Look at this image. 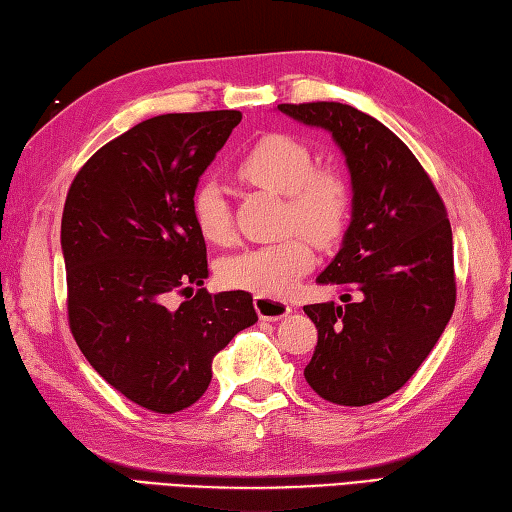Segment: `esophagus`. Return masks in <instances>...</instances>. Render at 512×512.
<instances>
[{
	"instance_id": "obj_1",
	"label": "esophagus",
	"mask_w": 512,
	"mask_h": 512,
	"mask_svg": "<svg viewBox=\"0 0 512 512\" xmlns=\"http://www.w3.org/2000/svg\"><path fill=\"white\" fill-rule=\"evenodd\" d=\"M254 307H256V314H258L260 320H278V318L287 316L291 311L287 302L278 300V298H271V296H256Z\"/></svg>"
}]
</instances>
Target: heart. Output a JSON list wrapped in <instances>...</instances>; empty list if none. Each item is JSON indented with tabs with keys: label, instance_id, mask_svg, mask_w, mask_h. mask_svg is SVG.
Listing matches in <instances>:
<instances>
[{
	"label": "heart",
	"instance_id": "b5f03b06",
	"mask_svg": "<svg viewBox=\"0 0 512 512\" xmlns=\"http://www.w3.org/2000/svg\"><path fill=\"white\" fill-rule=\"evenodd\" d=\"M236 176L260 190L285 194V225L302 227L318 243L338 238L351 210V187L331 165H314L305 143L289 134H265L236 163ZM190 216L207 243L232 241V210L223 187L205 181L190 196ZM307 234L294 232L280 241L243 249L218 263V278L229 289L256 296H285L314 265Z\"/></svg>",
	"mask_w": 512,
	"mask_h": 512
}]
</instances>
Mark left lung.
Masks as SVG:
<instances>
[{
	"label": "left lung",
	"instance_id": "8db88e82",
	"mask_svg": "<svg viewBox=\"0 0 512 512\" xmlns=\"http://www.w3.org/2000/svg\"><path fill=\"white\" fill-rule=\"evenodd\" d=\"M331 132L353 185L342 249L318 276L344 305H307L318 329L305 380L322 400L367 406L402 389L455 309L453 232L442 196L406 143L347 103H280Z\"/></svg>",
	"mask_w": 512,
	"mask_h": 512
}]
</instances>
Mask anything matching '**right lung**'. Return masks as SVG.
<instances>
[{
    "mask_svg": "<svg viewBox=\"0 0 512 512\" xmlns=\"http://www.w3.org/2000/svg\"><path fill=\"white\" fill-rule=\"evenodd\" d=\"M241 119L238 110L145 119L92 154L66 196L72 336L112 389L154 413L201 398L212 358L258 320L247 291L203 289L207 249L190 216L198 176Z\"/></svg>",
    "mask_w": 512,
    "mask_h": 512,
    "instance_id": "add662e5",
    "label": "right lung"
}]
</instances>
